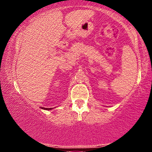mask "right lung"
<instances>
[{
  "label": "right lung",
  "instance_id": "right-lung-1",
  "mask_svg": "<svg viewBox=\"0 0 152 152\" xmlns=\"http://www.w3.org/2000/svg\"><path fill=\"white\" fill-rule=\"evenodd\" d=\"M41 108L43 109H45V110H51V109H52V108H44V107H41Z\"/></svg>",
  "mask_w": 152,
  "mask_h": 152
}]
</instances>
